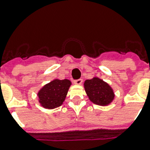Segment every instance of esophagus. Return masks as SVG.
<instances>
[{"label":"esophagus","instance_id":"esophagus-1","mask_svg":"<svg viewBox=\"0 0 150 150\" xmlns=\"http://www.w3.org/2000/svg\"><path fill=\"white\" fill-rule=\"evenodd\" d=\"M82 82V79H76L74 81V83L75 84H77V85H81Z\"/></svg>","mask_w":150,"mask_h":150}]
</instances>
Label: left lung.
I'll list each match as a JSON object with an SVG mask.
<instances>
[{
    "mask_svg": "<svg viewBox=\"0 0 150 150\" xmlns=\"http://www.w3.org/2000/svg\"><path fill=\"white\" fill-rule=\"evenodd\" d=\"M84 86L87 96L95 104L106 106L114 100V94L110 86L98 78L86 80Z\"/></svg>",
    "mask_w": 150,
    "mask_h": 150,
    "instance_id": "1",
    "label": "left lung"
}]
</instances>
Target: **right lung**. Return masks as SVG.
<instances>
[{"label":"right lung","instance_id":"1","mask_svg":"<svg viewBox=\"0 0 150 150\" xmlns=\"http://www.w3.org/2000/svg\"><path fill=\"white\" fill-rule=\"evenodd\" d=\"M71 82L68 79H55L45 85L38 93L40 103L47 109L61 106L65 100Z\"/></svg>","mask_w":150,"mask_h":150}]
</instances>
